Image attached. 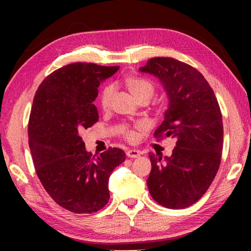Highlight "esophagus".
Listing matches in <instances>:
<instances>
[{"mask_svg":"<svg viewBox=\"0 0 251 251\" xmlns=\"http://www.w3.org/2000/svg\"><path fill=\"white\" fill-rule=\"evenodd\" d=\"M141 151L138 150H128L126 151V155L127 157H129V158H137V157L141 156Z\"/></svg>","mask_w":251,"mask_h":251,"instance_id":"obj_1","label":"esophagus"}]
</instances>
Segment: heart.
Masks as SVG:
<instances>
[{
	"mask_svg": "<svg viewBox=\"0 0 251 251\" xmlns=\"http://www.w3.org/2000/svg\"><path fill=\"white\" fill-rule=\"evenodd\" d=\"M124 84L127 87V90L130 92V94L137 100L142 99L151 100V96L154 95L155 93L154 84L147 78L141 77V76H129V77H127L124 80ZM113 94L114 88L112 86H106L103 88V91H101L100 96V103L101 108L107 109L109 107ZM124 135L129 139V141H134L136 138V134L129 128H124Z\"/></svg>",
	"mask_w": 251,
	"mask_h": 251,
	"instance_id": "1",
	"label": "heart"
}]
</instances>
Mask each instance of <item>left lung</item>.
I'll list each match as a JSON object with an SVG mask.
<instances>
[{
  "label": "left lung",
  "instance_id": "obj_1",
  "mask_svg": "<svg viewBox=\"0 0 251 251\" xmlns=\"http://www.w3.org/2000/svg\"><path fill=\"white\" fill-rule=\"evenodd\" d=\"M139 72L156 76L168 97L156 138H176L171 156L150 154L148 190L171 209L192 206L209 188L222 160L223 117L215 93L201 72L172 57H154Z\"/></svg>",
  "mask_w": 251,
  "mask_h": 251
}]
</instances>
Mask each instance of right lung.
<instances>
[{"mask_svg":"<svg viewBox=\"0 0 251 251\" xmlns=\"http://www.w3.org/2000/svg\"><path fill=\"white\" fill-rule=\"evenodd\" d=\"M118 69L93 63L65 65L50 74L34 96L28 122L34 167L54 201L76 214L95 212L108 202L109 176L126 158L116 147L93 155L80 137L99 121L93 104L97 88Z\"/></svg>","mask_w":251,"mask_h":251,"instance_id":"right-lung-1","label":"right lung"}]
</instances>
